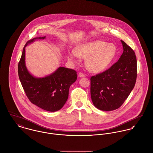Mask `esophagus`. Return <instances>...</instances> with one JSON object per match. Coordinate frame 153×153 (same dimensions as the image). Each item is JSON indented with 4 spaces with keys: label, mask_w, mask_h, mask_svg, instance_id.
<instances>
[{
    "label": "esophagus",
    "mask_w": 153,
    "mask_h": 153,
    "mask_svg": "<svg viewBox=\"0 0 153 153\" xmlns=\"http://www.w3.org/2000/svg\"><path fill=\"white\" fill-rule=\"evenodd\" d=\"M78 76H79V77H85V74H83L82 73H79L78 74Z\"/></svg>",
    "instance_id": "34e87169"
}]
</instances>
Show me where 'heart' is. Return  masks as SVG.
<instances>
[{"label": "heart", "instance_id": "b5f03b06", "mask_svg": "<svg viewBox=\"0 0 153 153\" xmlns=\"http://www.w3.org/2000/svg\"><path fill=\"white\" fill-rule=\"evenodd\" d=\"M68 59L74 62L76 57L85 59V66L90 71L100 73L108 68L117 54L115 45L102 40H94L77 45Z\"/></svg>", "mask_w": 153, "mask_h": 153}]
</instances>
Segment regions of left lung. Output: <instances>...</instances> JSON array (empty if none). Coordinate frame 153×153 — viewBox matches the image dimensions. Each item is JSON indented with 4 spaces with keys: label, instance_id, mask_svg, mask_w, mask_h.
I'll use <instances>...</instances> for the list:
<instances>
[{
    "label": "left lung",
    "instance_id": "obj_1",
    "mask_svg": "<svg viewBox=\"0 0 153 153\" xmlns=\"http://www.w3.org/2000/svg\"><path fill=\"white\" fill-rule=\"evenodd\" d=\"M123 53L111 68L90 79V94L94 105L102 111L119 108L136 84L137 67L135 53L121 40Z\"/></svg>",
    "mask_w": 153,
    "mask_h": 153
}]
</instances>
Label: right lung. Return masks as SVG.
Returning <instances> with one entry per match:
<instances>
[{
  "instance_id": "1",
  "label": "right lung",
  "mask_w": 153,
  "mask_h": 153,
  "mask_svg": "<svg viewBox=\"0 0 153 153\" xmlns=\"http://www.w3.org/2000/svg\"><path fill=\"white\" fill-rule=\"evenodd\" d=\"M46 36L35 37L25 45L18 64L20 81L29 100L39 107L48 111L60 110L68 97L70 85L77 77V72L71 68L59 67L50 75L36 77L27 70L25 63V48L36 40H43Z\"/></svg>"
}]
</instances>
